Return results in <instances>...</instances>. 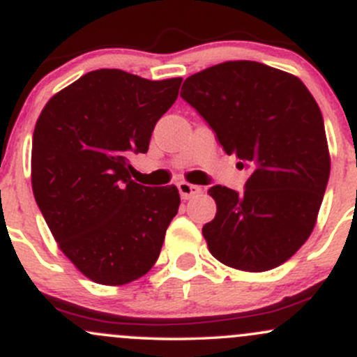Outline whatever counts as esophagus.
I'll return each instance as SVG.
<instances>
[{
  "mask_svg": "<svg viewBox=\"0 0 357 357\" xmlns=\"http://www.w3.org/2000/svg\"><path fill=\"white\" fill-rule=\"evenodd\" d=\"M178 190H179V195H181L183 199H190V198L197 197L198 193H202V188L197 185H190V183H186V181L178 183Z\"/></svg>",
  "mask_w": 357,
  "mask_h": 357,
  "instance_id": "34e87169",
  "label": "esophagus"
}]
</instances>
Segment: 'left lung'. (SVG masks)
Wrapping results in <instances>:
<instances>
[{"label": "left lung", "instance_id": "obj_1", "mask_svg": "<svg viewBox=\"0 0 357 357\" xmlns=\"http://www.w3.org/2000/svg\"><path fill=\"white\" fill-rule=\"evenodd\" d=\"M181 98L250 176L244 193L210 188L217 215L203 225L213 257L241 271L283 264L310 237L328 174L322 113L296 76L254 61L193 74Z\"/></svg>", "mask_w": 357, "mask_h": 357}]
</instances>
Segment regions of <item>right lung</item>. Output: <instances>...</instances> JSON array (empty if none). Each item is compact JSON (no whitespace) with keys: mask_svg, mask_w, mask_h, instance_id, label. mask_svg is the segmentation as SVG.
Instances as JSON below:
<instances>
[{"mask_svg":"<svg viewBox=\"0 0 357 357\" xmlns=\"http://www.w3.org/2000/svg\"><path fill=\"white\" fill-rule=\"evenodd\" d=\"M181 81L91 70L50 98L38 116L35 202L59 249L95 283L127 284L158 261L181 199L172 185L132 181L128 155L149 151Z\"/></svg>","mask_w":357,"mask_h":357,"instance_id":"right-lung-1","label":"right lung"}]
</instances>
